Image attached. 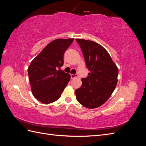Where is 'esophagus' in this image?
<instances>
[{"mask_svg": "<svg viewBox=\"0 0 146 146\" xmlns=\"http://www.w3.org/2000/svg\"><path fill=\"white\" fill-rule=\"evenodd\" d=\"M78 76V75L77 74H71L70 75V77H71V78L72 79V78H76Z\"/></svg>", "mask_w": 146, "mask_h": 146, "instance_id": "esophagus-1", "label": "esophagus"}]
</instances>
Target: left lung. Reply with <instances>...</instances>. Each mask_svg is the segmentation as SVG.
I'll list each match as a JSON object with an SVG mask.
<instances>
[{
	"instance_id": "obj_1",
	"label": "left lung",
	"mask_w": 146,
	"mask_h": 146,
	"mask_svg": "<svg viewBox=\"0 0 146 146\" xmlns=\"http://www.w3.org/2000/svg\"><path fill=\"white\" fill-rule=\"evenodd\" d=\"M86 68L90 72L82 78V85L76 90V99L88 108H96L107 101L116 86L118 68L108 52L98 43L76 39Z\"/></svg>"
}]
</instances>
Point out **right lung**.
Wrapping results in <instances>:
<instances>
[{"label":"right lung","instance_id":"1","mask_svg":"<svg viewBox=\"0 0 146 146\" xmlns=\"http://www.w3.org/2000/svg\"><path fill=\"white\" fill-rule=\"evenodd\" d=\"M74 41L56 39L47 44L31 62L29 78L33 96L42 104L58 100L67 86L70 75L60 70L65 51Z\"/></svg>","mask_w":146,"mask_h":146}]
</instances>
